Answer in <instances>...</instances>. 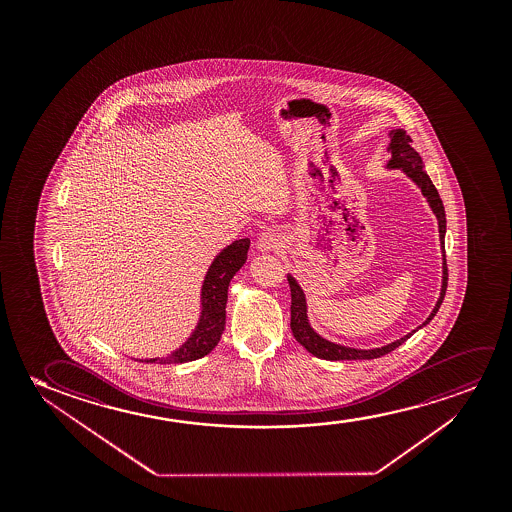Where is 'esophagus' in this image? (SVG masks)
Wrapping results in <instances>:
<instances>
[{"label": "esophagus", "instance_id": "34e87169", "mask_svg": "<svg viewBox=\"0 0 512 512\" xmlns=\"http://www.w3.org/2000/svg\"><path fill=\"white\" fill-rule=\"evenodd\" d=\"M257 248L260 252H280L283 248V239H281L280 232H260L259 238H257Z\"/></svg>", "mask_w": 512, "mask_h": 512}]
</instances>
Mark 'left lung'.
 I'll return each instance as SVG.
<instances>
[{
    "mask_svg": "<svg viewBox=\"0 0 512 512\" xmlns=\"http://www.w3.org/2000/svg\"><path fill=\"white\" fill-rule=\"evenodd\" d=\"M390 154L392 159L388 162L390 168H400L406 173L411 180H413L418 187H420L423 196L427 197L430 208L435 213V217L439 220V236H441L442 245V288L441 297L435 304L434 311L430 313L427 320L423 322V325H427L435 313L441 308L442 301H444V295H446V288H448V264H446V252H444V234H446V211H444V204L442 199L439 197V192L435 189L434 183L430 180V176L425 173L423 169V161H421L420 154L411 147L413 140L407 136L404 129H395L390 133ZM288 285H290V294H292V306H290V329L294 334L297 343L302 344L306 350L315 355V357L323 358V360H371V358H379L390 353V351L399 348L400 344L406 343L409 337L413 336L416 330L421 329L423 325H420L418 329L413 330L411 334L400 337L399 341H395L392 344H386L383 348H376V350H355V348H346V346H339V344L329 343L325 341L323 337L318 336L315 330L309 327L308 315H306V299H304V292L299 287V283L288 274Z\"/></svg>",
    "mask_w": 512,
    "mask_h": 512,
    "instance_id": "8db88e82",
    "label": "left lung"
}]
</instances>
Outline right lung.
<instances>
[{"instance_id":"obj_1","label":"right lung","mask_w":512,"mask_h":512,"mask_svg":"<svg viewBox=\"0 0 512 512\" xmlns=\"http://www.w3.org/2000/svg\"><path fill=\"white\" fill-rule=\"evenodd\" d=\"M250 248V239H238L227 246L217 259L213 260L210 271L204 278L203 313L197 325L196 332L180 350L171 353L166 358H150L140 360L147 364H183L203 358L217 346L225 329V304L227 290L234 274L238 273L246 262V253Z\"/></svg>"}]
</instances>
